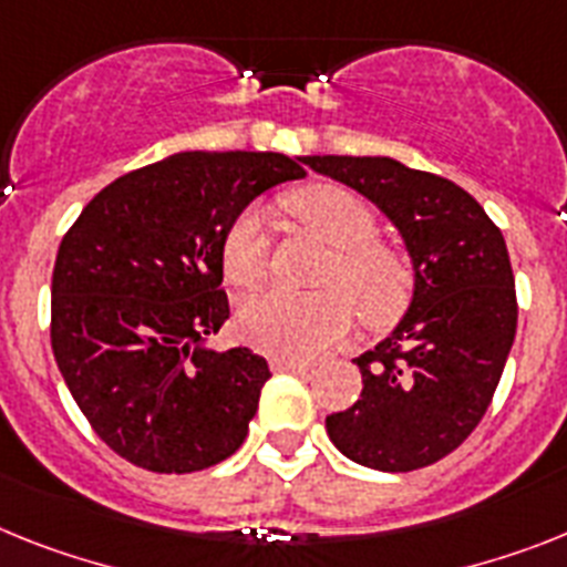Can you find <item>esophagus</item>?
<instances>
[{"label": "esophagus", "mask_w": 567, "mask_h": 567, "mask_svg": "<svg viewBox=\"0 0 567 567\" xmlns=\"http://www.w3.org/2000/svg\"><path fill=\"white\" fill-rule=\"evenodd\" d=\"M274 372H293V374H306L311 372V363H302V360H285V357H276Z\"/></svg>", "instance_id": "1"}]
</instances>
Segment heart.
<instances>
[{
  "label": "heart",
  "mask_w": 567,
  "mask_h": 567,
  "mask_svg": "<svg viewBox=\"0 0 567 567\" xmlns=\"http://www.w3.org/2000/svg\"><path fill=\"white\" fill-rule=\"evenodd\" d=\"M285 210L331 247L317 285L322 291L291 297L261 293L239 313V331L254 349L288 360L322 354L349 334L357 317L383 328L406 311L415 268L401 247L374 239L372 204L340 184H311L285 198ZM221 270L236 291H256L268 276V233L256 210L241 213L221 241Z\"/></svg>",
  "instance_id": "heart-1"
}]
</instances>
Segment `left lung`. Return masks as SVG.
Returning <instances> with one entry per match:
<instances>
[{
	"instance_id": "left-lung-1",
	"label": "left lung",
	"mask_w": 567,
	"mask_h": 567,
	"mask_svg": "<svg viewBox=\"0 0 567 567\" xmlns=\"http://www.w3.org/2000/svg\"><path fill=\"white\" fill-rule=\"evenodd\" d=\"M302 164L378 204L415 268L409 311L354 360L363 392L326 417L328 437L346 458L380 473L430 467L478 426L516 337L502 230L467 189L401 161L308 155Z\"/></svg>"
}]
</instances>
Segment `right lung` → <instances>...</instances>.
<instances>
[{
  "label": "right lung",
  "instance_id": "1",
  "mask_svg": "<svg viewBox=\"0 0 567 567\" xmlns=\"http://www.w3.org/2000/svg\"><path fill=\"white\" fill-rule=\"evenodd\" d=\"M306 169L279 152H181L85 204L51 276V349L114 453L150 473L230 458L270 369L204 346L230 317L221 241L247 204Z\"/></svg>",
  "mask_w": 567,
  "mask_h": 567
}]
</instances>
